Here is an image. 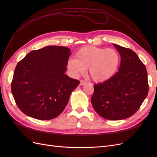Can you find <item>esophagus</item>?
Returning a JSON list of instances; mask_svg holds the SVG:
<instances>
[{
  "instance_id": "obj_1",
  "label": "esophagus",
  "mask_w": 157,
  "mask_h": 157,
  "mask_svg": "<svg viewBox=\"0 0 157 157\" xmlns=\"http://www.w3.org/2000/svg\"><path fill=\"white\" fill-rule=\"evenodd\" d=\"M86 83V82L84 80H81L80 82V86H83V85H84Z\"/></svg>"
}]
</instances>
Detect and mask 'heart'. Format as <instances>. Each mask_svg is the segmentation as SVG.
<instances>
[{"label": "heart", "instance_id": "1", "mask_svg": "<svg viewBox=\"0 0 157 157\" xmlns=\"http://www.w3.org/2000/svg\"><path fill=\"white\" fill-rule=\"evenodd\" d=\"M77 58H69L67 69L71 74L78 77L88 68L94 81L101 82L111 79L117 73L121 64V56L112 48L86 46L78 50Z\"/></svg>", "mask_w": 157, "mask_h": 157}]
</instances>
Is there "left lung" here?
Segmentation results:
<instances>
[{"label":"left lung","instance_id":"8db88e82","mask_svg":"<svg viewBox=\"0 0 157 157\" xmlns=\"http://www.w3.org/2000/svg\"><path fill=\"white\" fill-rule=\"evenodd\" d=\"M121 57L118 72L107 81L94 84L92 105L99 115L118 121L132 116L149 92L145 65L131 49L113 44Z\"/></svg>","mask_w":157,"mask_h":157}]
</instances>
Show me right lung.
I'll list each match as a JSON object with an SVG mask.
<instances>
[{
  "mask_svg": "<svg viewBox=\"0 0 157 157\" xmlns=\"http://www.w3.org/2000/svg\"><path fill=\"white\" fill-rule=\"evenodd\" d=\"M67 47L33 50L17 63L11 84L16 105L26 115L51 120L59 115L80 83L65 73L71 55Z\"/></svg>",
  "mask_w": 157,
  "mask_h": 157,
  "instance_id": "obj_1",
  "label": "right lung"
}]
</instances>
